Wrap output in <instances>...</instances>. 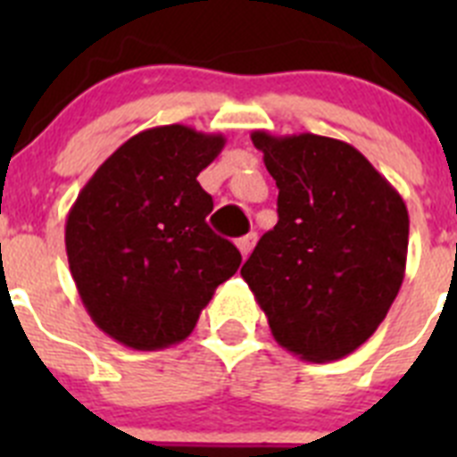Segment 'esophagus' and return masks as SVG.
<instances>
[{
  "mask_svg": "<svg viewBox=\"0 0 457 457\" xmlns=\"http://www.w3.org/2000/svg\"><path fill=\"white\" fill-rule=\"evenodd\" d=\"M253 245H256V233H247V236H242L240 240H237V249H240V253L245 258H247L249 253H252Z\"/></svg>",
  "mask_w": 457,
  "mask_h": 457,
  "instance_id": "obj_1",
  "label": "esophagus"
}]
</instances>
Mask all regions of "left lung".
Listing matches in <instances>:
<instances>
[{
	"label": "left lung",
	"instance_id": "1",
	"mask_svg": "<svg viewBox=\"0 0 457 457\" xmlns=\"http://www.w3.org/2000/svg\"><path fill=\"white\" fill-rule=\"evenodd\" d=\"M277 180L278 221L240 274L274 341L334 361L369 341L405 278L410 215L398 189L332 137L252 132Z\"/></svg>",
	"mask_w": 457,
	"mask_h": 457
}]
</instances>
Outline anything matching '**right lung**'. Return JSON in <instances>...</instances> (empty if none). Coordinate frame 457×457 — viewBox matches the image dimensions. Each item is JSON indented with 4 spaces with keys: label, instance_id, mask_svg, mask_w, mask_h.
<instances>
[{
    "label": "right lung",
    "instance_id": "obj_1",
    "mask_svg": "<svg viewBox=\"0 0 457 457\" xmlns=\"http://www.w3.org/2000/svg\"><path fill=\"white\" fill-rule=\"evenodd\" d=\"M224 135L171 123L120 144L96 169L66 217V253L84 309L132 350L185 341L217 286L242 263L205 217L212 196L196 176Z\"/></svg>",
    "mask_w": 457,
    "mask_h": 457
}]
</instances>
